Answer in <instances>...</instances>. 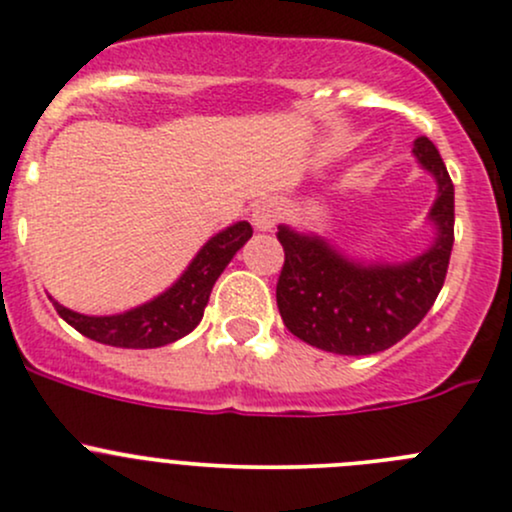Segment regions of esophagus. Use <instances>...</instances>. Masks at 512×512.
<instances>
[{"label":"esophagus","instance_id":"esophagus-1","mask_svg":"<svg viewBox=\"0 0 512 512\" xmlns=\"http://www.w3.org/2000/svg\"><path fill=\"white\" fill-rule=\"evenodd\" d=\"M279 218H282V203L277 198H262L252 208V225L262 233L272 230L279 223Z\"/></svg>","mask_w":512,"mask_h":512}]
</instances>
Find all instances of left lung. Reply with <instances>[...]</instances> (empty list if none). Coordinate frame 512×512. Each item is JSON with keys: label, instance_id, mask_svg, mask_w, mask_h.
Here are the masks:
<instances>
[{"label": "left lung", "instance_id": "8db88e82", "mask_svg": "<svg viewBox=\"0 0 512 512\" xmlns=\"http://www.w3.org/2000/svg\"><path fill=\"white\" fill-rule=\"evenodd\" d=\"M417 164L437 184L427 213L434 235L407 260H365L311 230L279 225L284 267L277 306L284 326L309 346L336 355L387 351L427 316L444 287L454 245V184L437 147L414 139Z\"/></svg>", "mask_w": 512, "mask_h": 512}]
</instances>
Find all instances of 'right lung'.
I'll return each instance as SVG.
<instances>
[{
	"mask_svg": "<svg viewBox=\"0 0 512 512\" xmlns=\"http://www.w3.org/2000/svg\"><path fill=\"white\" fill-rule=\"evenodd\" d=\"M252 238V225L247 220L228 225L215 233L201 250L196 252L181 277L169 289L154 299L120 311V314L90 316L78 314L68 306L48 297L66 324L88 336L90 341L115 348H159L188 336L203 319L208 299H211L215 279L235 257V252Z\"/></svg>",
	"mask_w": 512,
	"mask_h": 512,
	"instance_id": "1",
	"label": "right lung"
}]
</instances>
